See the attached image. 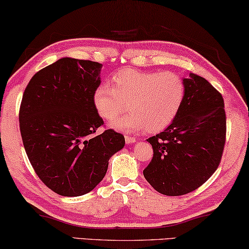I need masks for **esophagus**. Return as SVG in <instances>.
<instances>
[{"label":"esophagus","instance_id":"obj_1","mask_svg":"<svg viewBox=\"0 0 249 249\" xmlns=\"http://www.w3.org/2000/svg\"><path fill=\"white\" fill-rule=\"evenodd\" d=\"M135 141H136V140L134 139V137L128 136V135H125V142H126V144H132V143H134Z\"/></svg>","mask_w":249,"mask_h":249}]
</instances>
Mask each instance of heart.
Returning <instances> with one entry per match:
<instances>
[{
    "instance_id": "1",
    "label": "heart",
    "mask_w": 249,
    "mask_h": 249,
    "mask_svg": "<svg viewBox=\"0 0 249 249\" xmlns=\"http://www.w3.org/2000/svg\"><path fill=\"white\" fill-rule=\"evenodd\" d=\"M110 81L112 87L106 84L96 87L92 104L106 121L116 120L128 104L132 113L109 124L121 131H163L177 117L184 101L185 83L176 72L124 68L115 72Z\"/></svg>"
}]
</instances>
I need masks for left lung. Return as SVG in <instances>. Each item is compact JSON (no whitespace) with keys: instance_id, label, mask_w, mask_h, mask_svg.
<instances>
[{"instance_id":"left-lung-1","label":"left lung","mask_w":249,"mask_h":249,"mask_svg":"<svg viewBox=\"0 0 249 249\" xmlns=\"http://www.w3.org/2000/svg\"><path fill=\"white\" fill-rule=\"evenodd\" d=\"M174 121L146 141L153 159L143 174L158 192L182 196L198 189L219 165L226 139L224 98L209 81L190 72Z\"/></svg>"}]
</instances>
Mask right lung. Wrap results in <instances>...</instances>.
Segmentation results:
<instances>
[{"label":"right lung","mask_w":249,"mask_h":249,"mask_svg":"<svg viewBox=\"0 0 249 249\" xmlns=\"http://www.w3.org/2000/svg\"><path fill=\"white\" fill-rule=\"evenodd\" d=\"M102 67L61 58L36 72L23 92L18 121L25 152L42 182L60 196L90 192L125 145L113 129L94 135L104 124L92 104Z\"/></svg>","instance_id":"add662e5"}]
</instances>
